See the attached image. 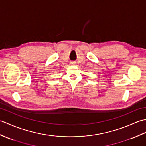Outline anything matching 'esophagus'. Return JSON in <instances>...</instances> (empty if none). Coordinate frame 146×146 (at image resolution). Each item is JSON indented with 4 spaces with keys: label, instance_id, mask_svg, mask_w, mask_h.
Segmentation results:
<instances>
[{
    "label": "esophagus",
    "instance_id": "1",
    "mask_svg": "<svg viewBox=\"0 0 146 146\" xmlns=\"http://www.w3.org/2000/svg\"><path fill=\"white\" fill-rule=\"evenodd\" d=\"M71 64H75V62H71Z\"/></svg>",
    "mask_w": 146,
    "mask_h": 146
}]
</instances>
